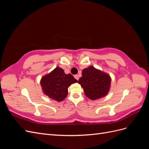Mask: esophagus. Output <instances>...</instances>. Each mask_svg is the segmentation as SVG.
Here are the masks:
<instances>
[{"label": "esophagus", "mask_w": 149, "mask_h": 149, "mask_svg": "<svg viewBox=\"0 0 149 149\" xmlns=\"http://www.w3.org/2000/svg\"><path fill=\"white\" fill-rule=\"evenodd\" d=\"M74 77L76 79H77V80L79 79V75H78V74H75V75L74 76Z\"/></svg>", "instance_id": "esophagus-1"}]
</instances>
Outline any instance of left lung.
Instances as JSON below:
<instances>
[{"instance_id":"left-lung-1","label":"left lung","mask_w":149,"mask_h":149,"mask_svg":"<svg viewBox=\"0 0 149 149\" xmlns=\"http://www.w3.org/2000/svg\"><path fill=\"white\" fill-rule=\"evenodd\" d=\"M110 76L91 66L84 68L78 83L83 88L85 95L91 100L105 96L110 89Z\"/></svg>"}]
</instances>
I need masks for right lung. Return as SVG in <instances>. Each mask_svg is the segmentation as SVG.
I'll use <instances>...</instances> for the list:
<instances>
[{"label":"right lung","mask_w":149,"mask_h":149,"mask_svg":"<svg viewBox=\"0 0 149 149\" xmlns=\"http://www.w3.org/2000/svg\"><path fill=\"white\" fill-rule=\"evenodd\" d=\"M77 82L73 75L65 74L63 70L57 66L51 73L42 78L40 84L45 95L55 101H61L67 96L70 86Z\"/></svg>","instance_id":"obj_1"}]
</instances>
